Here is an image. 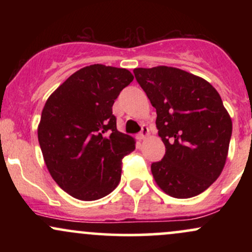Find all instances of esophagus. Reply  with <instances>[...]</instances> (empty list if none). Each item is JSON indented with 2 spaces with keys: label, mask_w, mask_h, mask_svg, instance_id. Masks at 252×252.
<instances>
[{
  "label": "esophagus",
  "mask_w": 252,
  "mask_h": 252,
  "mask_svg": "<svg viewBox=\"0 0 252 252\" xmlns=\"http://www.w3.org/2000/svg\"><path fill=\"white\" fill-rule=\"evenodd\" d=\"M148 134H149V129H148V126H142V130H141L140 132H138L137 135H136V137H137V140H144V138L147 137V136H148Z\"/></svg>",
  "instance_id": "obj_1"
}]
</instances>
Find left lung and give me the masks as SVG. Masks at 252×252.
<instances>
[{
    "instance_id": "left-lung-1",
    "label": "left lung",
    "mask_w": 252,
    "mask_h": 252,
    "mask_svg": "<svg viewBox=\"0 0 252 252\" xmlns=\"http://www.w3.org/2000/svg\"><path fill=\"white\" fill-rule=\"evenodd\" d=\"M137 83L156 109L166 154L152 163L156 184L178 199L206 190L220 175L232 121L217 90L194 74L168 67L135 68Z\"/></svg>"
}]
</instances>
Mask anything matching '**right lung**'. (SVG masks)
<instances>
[{
    "label": "right lung",
    "instance_id": "obj_1",
    "mask_svg": "<svg viewBox=\"0 0 252 252\" xmlns=\"http://www.w3.org/2000/svg\"><path fill=\"white\" fill-rule=\"evenodd\" d=\"M134 76L126 68L86 66L58 88L43 106L37 138L48 172L66 193L97 200L117 187L122 158L135 149L120 132L112 105Z\"/></svg>",
    "mask_w": 252,
    "mask_h": 252
}]
</instances>
